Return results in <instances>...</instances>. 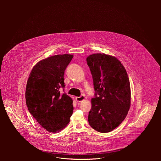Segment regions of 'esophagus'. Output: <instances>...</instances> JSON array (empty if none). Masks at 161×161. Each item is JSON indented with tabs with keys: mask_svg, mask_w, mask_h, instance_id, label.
<instances>
[{
	"mask_svg": "<svg viewBox=\"0 0 161 161\" xmlns=\"http://www.w3.org/2000/svg\"><path fill=\"white\" fill-rule=\"evenodd\" d=\"M85 99V97L84 96V95H81L80 97H76L75 98V100H76V101L77 102H82V100H84Z\"/></svg>",
	"mask_w": 161,
	"mask_h": 161,
	"instance_id": "obj_1",
	"label": "esophagus"
}]
</instances>
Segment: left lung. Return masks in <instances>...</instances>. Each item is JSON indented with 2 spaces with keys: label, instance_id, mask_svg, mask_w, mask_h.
Here are the masks:
<instances>
[{
  "label": "left lung",
  "instance_id": "left-lung-1",
  "mask_svg": "<svg viewBox=\"0 0 161 161\" xmlns=\"http://www.w3.org/2000/svg\"><path fill=\"white\" fill-rule=\"evenodd\" d=\"M87 62L95 91L88 121L95 130L108 133L122 123L130 110L129 77L125 67L115 56L95 53L87 58Z\"/></svg>",
  "mask_w": 161,
  "mask_h": 161
}]
</instances>
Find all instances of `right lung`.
<instances>
[{
  "mask_svg": "<svg viewBox=\"0 0 161 161\" xmlns=\"http://www.w3.org/2000/svg\"><path fill=\"white\" fill-rule=\"evenodd\" d=\"M73 55L58 54L35 65L27 80L25 99L29 112L47 131L55 133L69 123L73 112L72 98L61 93L64 71Z\"/></svg>",
  "mask_w": 161,
  "mask_h": 161,
  "instance_id": "obj_1",
  "label": "right lung"
}]
</instances>
